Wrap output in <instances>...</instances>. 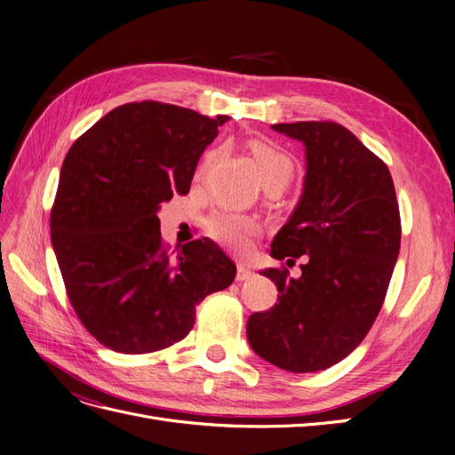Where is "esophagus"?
<instances>
[{"label": "esophagus", "instance_id": "esophagus-1", "mask_svg": "<svg viewBox=\"0 0 455 455\" xmlns=\"http://www.w3.org/2000/svg\"><path fill=\"white\" fill-rule=\"evenodd\" d=\"M252 276H254V271H251V269H249L247 266H243V264L238 266V271H235V281L243 283V281L252 279Z\"/></svg>", "mask_w": 455, "mask_h": 455}]
</instances>
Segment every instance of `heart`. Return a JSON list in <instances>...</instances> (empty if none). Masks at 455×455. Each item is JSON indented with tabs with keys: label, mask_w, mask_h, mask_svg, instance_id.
Here are the masks:
<instances>
[{
	"label": "heart",
	"mask_w": 455,
	"mask_h": 455,
	"mask_svg": "<svg viewBox=\"0 0 455 455\" xmlns=\"http://www.w3.org/2000/svg\"><path fill=\"white\" fill-rule=\"evenodd\" d=\"M247 148L256 164V169H259L264 188H276L281 191L290 184L295 172V164L286 150L267 140H262V137H252V140H249ZM215 157L217 150H210L204 156L199 171H196L199 179H204ZM206 228L215 242H220L221 245L238 252H247L251 247L249 238L259 227H256L251 217L245 215L213 213L208 220Z\"/></svg>",
	"instance_id": "obj_1"
}]
</instances>
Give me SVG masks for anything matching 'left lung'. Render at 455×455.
Segmentation results:
<instances>
[{"mask_svg": "<svg viewBox=\"0 0 455 455\" xmlns=\"http://www.w3.org/2000/svg\"><path fill=\"white\" fill-rule=\"evenodd\" d=\"M305 145L303 196L271 242V256L301 259V276L264 269L279 298L254 312L247 339L260 357L293 373L325 370L357 347L383 307L398 260L402 221L387 164L332 121L273 124Z\"/></svg>", "mask_w": 455, "mask_h": 455, "instance_id": "obj_1", "label": "left lung"}]
</instances>
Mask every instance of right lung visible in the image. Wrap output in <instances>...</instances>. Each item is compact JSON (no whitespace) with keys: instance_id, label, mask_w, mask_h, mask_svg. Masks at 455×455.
<instances>
[{"instance_id":"right-lung-1","label":"right lung","mask_w":455,"mask_h":455,"mask_svg":"<svg viewBox=\"0 0 455 455\" xmlns=\"http://www.w3.org/2000/svg\"><path fill=\"white\" fill-rule=\"evenodd\" d=\"M227 115L143 100L118 106L77 137L59 176L52 243L67 295L102 346L154 353L182 340L195 307L225 290L235 266L208 238L162 240L157 210L188 195Z\"/></svg>"}]
</instances>
